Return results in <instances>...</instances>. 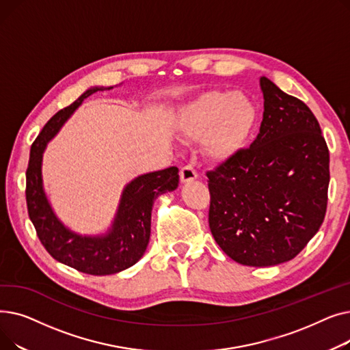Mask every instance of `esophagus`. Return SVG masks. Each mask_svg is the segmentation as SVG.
<instances>
[{
  "label": "esophagus",
  "mask_w": 350,
  "mask_h": 350,
  "mask_svg": "<svg viewBox=\"0 0 350 350\" xmlns=\"http://www.w3.org/2000/svg\"><path fill=\"white\" fill-rule=\"evenodd\" d=\"M197 177H198V174L191 167V165H185V167L180 170V181L183 183V185H186V183H190V181H194Z\"/></svg>",
  "instance_id": "1"
}]
</instances>
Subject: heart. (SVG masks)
I'll use <instances>...</instances> for the list:
<instances>
[{
  "label": "heart",
  "mask_w": 350,
  "mask_h": 350,
  "mask_svg": "<svg viewBox=\"0 0 350 350\" xmlns=\"http://www.w3.org/2000/svg\"><path fill=\"white\" fill-rule=\"evenodd\" d=\"M256 123V107L243 92L213 90L181 110L178 124L186 137L203 139L208 159L224 163L240 153Z\"/></svg>",
  "instance_id": "b5f03b06"
}]
</instances>
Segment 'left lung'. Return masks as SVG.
Returning <instances> with one entry per match:
<instances>
[{"mask_svg": "<svg viewBox=\"0 0 350 350\" xmlns=\"http://www.w3.org/2000/svg\"><path fill=\"white\" fill-rule=\"evenodd\" d=\"M264 115L250 146L214 172L208 223L231 260L273 267L292 260L325 218L329 150L310 109L260 78Z\"/></svg>", "mask_w": 350, "mask_h": 350, "instance_id": "8db88e82", "label": "left lung"}]
</instances>
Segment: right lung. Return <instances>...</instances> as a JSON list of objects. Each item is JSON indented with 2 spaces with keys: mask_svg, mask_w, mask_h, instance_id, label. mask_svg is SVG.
<instances>
[{
  "mask_svg": "<svg viewBox=\"0 0 350 350\" xmlns=\"http://www.w3.org/2000/svg\"><path fill=\"white\" fill-rule=\"evenodd\" d=\"M109 89L113 86H92L72 105L59 110L31 146L27 169L28 214L42 245L57 261L89 275H112L135 265L150 240L154 200L178 186L177 167L135 177L122 190L112 224L99 234H81L61 221L44 187V152L88 96Z\"/></svg>",
  "mask_w": 350,
  "mask_h": 350,
  "instance_id": "1",
  "label": "right lung"
}]
</instances>
